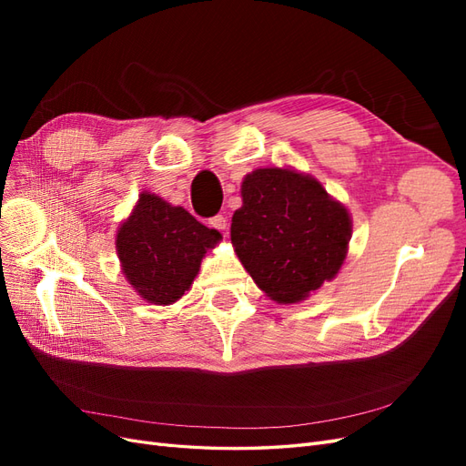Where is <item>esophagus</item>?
I'll use <instances>...</instances> for the list:
<instances>
[{
	"label": "esophagus",
	"mask_w": 466,
	"mask_h": 466,
	"mask_svg": "<svg viewBox=\"0 0 466 466\" xmlns=\"http://www.w3.org/2000/svg\"><path fill=\"white\" fill-rule=\"evenodd\" d=\"M208 223H209V228L219 229V231H225V228H228V219H225V216H221V214L209 218Z\"/></svg>",
	"instance_id": "1"
}]
</instances>
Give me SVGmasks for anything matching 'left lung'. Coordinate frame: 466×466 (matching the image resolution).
Instances as JSON below:
<instances>
[{"label": "left lung", "instance_id": "left-lung-1", "mask_svg": "<svg viewBox=\"0 0 466 466\" xmlns=\"http://www.w3.org/2000/svg\"><path fill=\"white\" fill-rule=\"evenodd\" d=\"M241 194L231 243L268 298L301 301L338 274L351 221L320 182L289 168H257L243 180Z\"/></svg>", "mask_w": 466, "mask_h": 466}]
</instances>
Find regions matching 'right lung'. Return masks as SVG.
Here are the masks:
<instances>
[{
    "instance_id": "right-lung-1",
    "label": "right lung",
    "mask_w": 466,
    "mask_h": 466,
    "mask_svg": "<svg viewBox=\"0 0 466 466\" xmlns=\"http://www.w3.org/2000/svg\"><path fill=\"white\" fill-rule=\"evenodd\" d=\"M221 238L185 208L144 192L116 237L122 270L136 291L155 305L180 299L200 270L206 250Z\"/></svg>"
}]
</instances>
